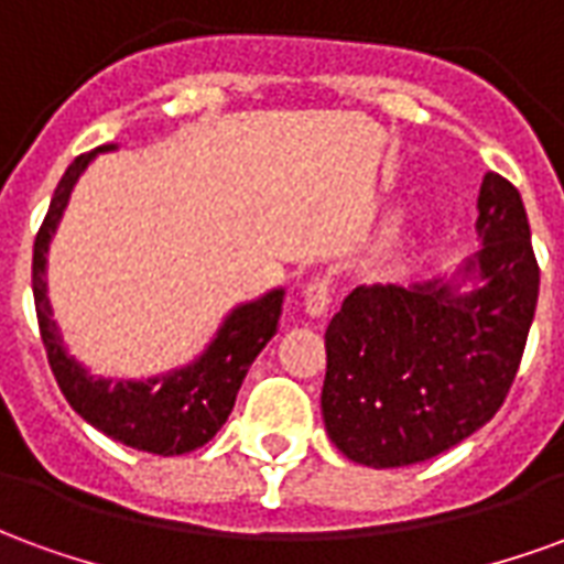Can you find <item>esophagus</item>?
<instances>
[{"mask_svg":"<svg viewBox=\"0 0 564 564\" xmlns=\"http://www.w3.org/2000/svg\"><path fill=\"white\" fill-rule=\"evenodd\" d=\"M302 302H305L307 317H326L329 314V281H311L302 293Z\"/></svg>","mask_w":564,"mask_h":564,"instance_id":"1","label":"esophagus"}]
</instances>
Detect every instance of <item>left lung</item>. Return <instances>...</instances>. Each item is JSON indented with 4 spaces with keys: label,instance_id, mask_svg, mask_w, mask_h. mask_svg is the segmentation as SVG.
<instances>
[{
    "label": "left lung",
    "instance_id": "8db88e82",
    "mask_svg": "<svg viewBox=\"0 0 564 564\" xmlns=\"http://www.w3.org/2000/svg\"><path fill=\"white\" fill-rule=\"evenodd\" d=\"M456 271L414 286H356L326 329L319 395L332 444L368 468L456 447L505 402L538 305V262L517 186L486 172Z\"/></svg>",
    "mask_w": 564,
    "mask_h": 564
}]
</instances>
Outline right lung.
Instances as JSON below:
<instances>
[{"label":"right lung","instance_id":"right-lung-1","mask_svg":"<svg viewBox=\"0 0 564 564\" xmlns=\"http://www.w3.org/2000/svg\"><path fill=\"white\" fill-rule=\"evenodd\" d=\"M117 144L84 153L72 162L56 186L51 208L32 247V295L42 329L47 362L54 371L66 402L90 425L120 444L156 456H181L205 447L229 420L235 395L253 366L259 350L278 335L283 311V286L257 295L250 302L235 305L205 344V350L193 356L186 366L169 368L150 378H99L68 354L63 332L56 326L51 295H47V253L56 229L63 223L68 198L75 193L80 174L87 172L99 153H111Z\"/></svg>","mask_w":564,"mask_h":564}]
</instances>
